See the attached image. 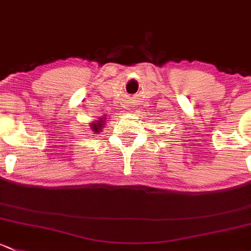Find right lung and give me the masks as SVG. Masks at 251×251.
<instances>
[{"instance_id":"1","label":"right lung","mask_w":251,"mask_h":251,"mask_svg":"<svg viewBox=\"0 0 251 251\" xmlns=\"http://www.w3.org/2000/svg\"><path fill=\"white\" fill-rule=\"evenodd\" d=\"M105 119L107 118H100L99 120H96V121H94V123H91L90 124V128L92 131H94L95 133H100V132H102V127H103L104 126V124H105Z\"/></svg>"}]
</instances>
